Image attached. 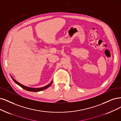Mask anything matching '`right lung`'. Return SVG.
Segmentation results:
<instances>
[{
  "label": "right lung",
  "instance_id": "1",
  "mask_svg": "<svg viewBox=\"0 0 121 121\" xmlns=\"http://www.w3.org/2000/svg\"><path fill=\"white\" fill-rule=\"evenodd\" d=\"M10 76H11V78L12 79V80H13V81H14V82L16 84H17L18 85H19L21 88L25 89V90H27L28 91H30V92H39V91H41L44 90H45V89H46L48 88V87H50L51 85V84H52V82H53V81H52L50 83H49L48 85H47L44 86V87H41V88H32V87H27V86H25L23 85H22V84H20V83H19L18 81H17L15 79H14L11 76V75H10Z\"/></svg>",
  "mask_w": 121,
  "mask_h": 121
}]
</instances>
